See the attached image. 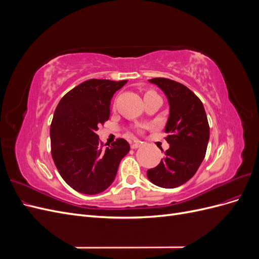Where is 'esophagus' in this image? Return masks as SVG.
Returning <instances> with one entry per match:
<instances>
[{
  "mask_svg": "<svg viewBox=\"0 0 259 259\" xmlns=\"http://www.w3.org/2000/svg\"><path fill=\"white\" fill-rule=\"evenodd\" d=\"M140 145H142V143H140V142H139V140L135 139V140H134V142H133V143L131 144V148H132V149H136V148L140 147Z\"/></svg>",
  "mask_w": 259,
  "mask_h": 259,
  "instance_id": "1",
  "label": "esophagus"
}]
</instances>
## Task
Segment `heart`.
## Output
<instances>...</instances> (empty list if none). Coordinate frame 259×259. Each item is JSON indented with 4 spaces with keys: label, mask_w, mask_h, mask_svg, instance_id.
Wrapping results in <instances>:
<instances>
[{
    "label": "heart",
    "mask_w": 259,
    "mask_h": 259,
    "mask_svg": "<svg viewBox=\"0 0 259 259\" xmlns=\"http://www.w3.org/2000/svg\"><path fill=\"white\" fill-rule=\"evenodd\" d=\"M152 94H156V93L153 92V91H147V92L145 93V97H146V96H149V95H152Z\"/></svg>",
    "instance_id": "obj_1"
}]
</instances>
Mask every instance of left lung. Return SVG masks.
<instances>
[{"mask_svg": "<svg viewBox=\"0 0 259 259\" xmlns=\"http://www.w3.org/2000/svg\"><path fill=\"white\" fill-rule=\"evenodd\" d=\"M149 82L158 85L168 100L165 139L169 148L147 176L152 184L170 189L187 183L204 160L209 139L207 116L202 101L187 86L165 77Z\"/></svg>", "mask_w": 259, "mask_h": 259, "instance_id": "8db88e82", "label": "left lung"}]
</instances>
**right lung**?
<instances>
[{
    "instance_id": "right-lung-1",
    "label": "right lung",
    "mask_w": 259,
    "mask_h": 259,
    "mask_svg": "<svg viewBox=\"0 0 259 259\" xmlns=\"http://www.w3.org/2000/svg\"><path fill=\"white\" fill-rule=\"evenodd\" d=\"M127 80H88L61 98L51 124L52 156L62 179L77 192L97 194L115 178L130 151L123 138L109 147L100 142L98 125L110 116L114 93Z\"/></svg>"
}]
</instances>
